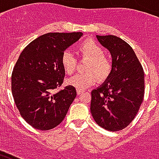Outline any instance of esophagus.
Segmentation results:
<instances>
[{"label": "esophagus", "instance_id": "1", "mask_svg": "<svg viewBox=\"0 0 159 159\" xmlns=\"http://www.w3.org/2000/svg\"><path fill=\"white\" fill-rule=\"evenodd\" d=\"M84 91L83 90H80V89H76V93H77V94H81V93H83Z\"/></svg>", "mask_w": 159, "mask_h": 159}]
</instances>
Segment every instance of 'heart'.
Here are the masks:
<instances>
[{"instance_id":"1","label":"heart","mask_w":159,"mask_h":159,"mask_svg":"<svg viewBox=\"0 0 159 159\" xmlns=\"http://www.w3.org/2000/svg\"><path fill=\"white\" fill-rule=\"evenodd\" d=\"M81 58L89 60L86 66L88 72L76 74L67 79L68 85L83 90L96 82H104L111 76L113 70V62L110 57L105 55V50L93 40H86L78 47ZM60 63L66 74H72L76 69V60L70 50H65L60 56Z\"/></svg>"}]
</instances>
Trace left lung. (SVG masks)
I'll return each instance as SVG.
<instances>
[{"mask_svg":"<svg viewBox=\"0 0 159 159\" xmlns=\"http://www.w3.org/2000/svg\"><path fill=\"white\" fill-rule=\"evenodd\" d=\"M113 62L111 76L91 92L90 111L98 125L109 131L125 129L144 98V70L133 48L116 36H96Z\"/></svg>","mask_w":159,"mask_h":159,"instance_id":"1","label":"left lung"}]
</instances>
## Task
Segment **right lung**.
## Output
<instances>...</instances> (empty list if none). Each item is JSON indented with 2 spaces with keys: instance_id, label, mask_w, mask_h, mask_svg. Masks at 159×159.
I'll list each match as a JSON object with an SVG mask.
<instances>
[{
  "instance_id": "right-lung-1",
  "label": "right lung",
  "mask_w": 159,
  "mask_h": 159,
  "mask_svg": "<svg viewBox=\"0 0 159 159\" xmlns=\"http://www.w3.org/2000/svg\"><path fill=\"white\" fill-rule=\"evenodd\" d=\"M82 32L48 33L30 43L19 55L12 73V93L26 123L36 129H52L62 122L76 96L74 87L58 93L65 70L62 52L80 39Z\"/></svg>"
}]
</instances>
